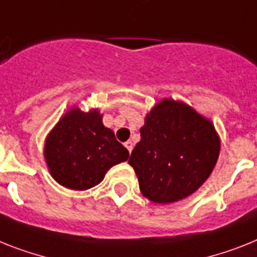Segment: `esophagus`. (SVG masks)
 <instances>
[{"instance_id":"obj_1","label":"esophagus","mask_w":257,"mask_h":257,"mask_svg":"<svg viewBox=\"0 0 257 257\" xmlns=\"http://www.w3.org/2000/svg\"><path fill=\"white\" fill-rule=\"evenodd\" d=\"M124 145H125V148L128 149L129 153H132V150H133V142L132 141H126Z\"/></svg>"}]
</instances>
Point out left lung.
Masks as SVG:
<instances>
[{
    "label": "left lung",
    "mask_w": 257,
    "mask_h": 257,
    "mask_svg": "<svg viewBox=\"0 0 257 257\" xmlns=\"http://www.w3.org/2000/svg\"><path fill=\"white\" fill-rule=\"evenodd\" d=\"M128 163L141 193L157 204L183 200L210 176L219 137L210 120L183 102L163 99L145 117Z\"/></svg>",
    "instance_id": "8db88e82"
}]
</instances>
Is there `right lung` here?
Segmentation results:
<instances>
[{"label":"right lung","instance_id":"add662e5","mask_svg":"<svg viewBox=\"0 0 257 257\" xmlns=\"http://www.w3.org/2000/svg\"><path fill=\"white\" fill-rule=\"evenodd\" d=\"M44 158L52 178L75 191L95 187L112 166L125 162L129 152L105 128L98 109H69L60 118L44 145Z\"/></svg>","mask_w":257,"mask_h":257}]
</instances>
